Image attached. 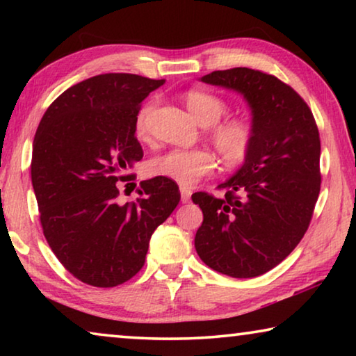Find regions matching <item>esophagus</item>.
I'll return each instance as SVG.
<instances>
[{"mask_svg": "<svg viewBox=\"0 0 356 356\" xmlns=\"http://www.w3.org/2000/svg\"><path fill=\"white\" fill-rule=\"evenodd\" d=\"M180 197H182V202L186 204L191 197V190L186 188V186H180Z\"/></svg>", "mask_w": 356, "mask_h": 356, "instance_id": "34e87169", "label": "esophagus"}]
</instances>
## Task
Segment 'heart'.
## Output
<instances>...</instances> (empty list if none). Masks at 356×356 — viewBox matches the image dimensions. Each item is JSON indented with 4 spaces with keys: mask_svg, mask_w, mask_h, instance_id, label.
Here are the masks:
<instances>
[{
    "mask_svg": "<svg viewBox=\"0 0 356 356\" xmlns=\"http://www.w3.org/2000/svg\"><path fill=\"white\" fill-rule=\"evenodd\" d=\"M185 104L197 122L210 125L209 135L216 150L227 165H240L248 159L254 144V127L250 120L242 118L225 119L227 104L216 94L193 89L185 94ZM156 106V100L150 99L144 104L135 118V134L146 138L149 120ZM216 166L215 155L207 149H171L154 156L147 165V172L155 177H166L179 185L188 186L197 179L210 174Z\"/></svg>",
    "mask_w": 356,
    "mask_h": 356,
    "instance_id": "heart-1",
    "label": "heart"
}]
</instances>
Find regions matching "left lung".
Returning <instances> with one entry per match:
<instances>
[{
	"label": "left lung",
	"instance_id": "obj_1",
	"mask_svg": "<svg viewBox=\"0 0 356 356\" xmlns=\"http://www.w3.org/2000/svg\"><path fill=\"white\" fill-rule=\"evenodd\" d=\"M201 81L243 95L254 144L242 168L218 185L225 196H191L204 215L195 248L215 272L254 278L284 261L308 231L321 191V138L306 102L273 75L236 67Z\"/></svg>",
	"mask_w": 356,
	"mask_h": 356
}]
</instances>
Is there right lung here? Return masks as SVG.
I'll return each mask as SVG.
<instances>
[{
	"instance_id": "obj_1",
	"label": "right lung",
	"mask_w": 356,
	"mask_h": 356,
	"mask_svg": "<svg viewBox=\"0 0 356 356\" xmlns=\"http://www.w3.org/2000/svg\"><path fill=\"white\" fill-rule=\"evenodd\" d=\"M163 83L134 74L88 78L48 106L35 131L31 180L44 236L65 270L89 286L134 278L150 236L180 201L166 177L141 182L135 201H118L116 184L143 159L136 113Z\"/></svg>"
}]
</instances>
